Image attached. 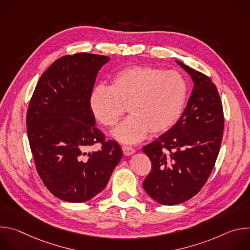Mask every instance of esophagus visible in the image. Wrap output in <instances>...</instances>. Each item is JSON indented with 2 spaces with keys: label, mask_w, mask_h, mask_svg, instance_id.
I'll return each instance as SVG.
<instances>
[{
  "label": "esophagus",
  "mask_w": 250,
  "mask_h": 250,
  "mask_svg": "<svg viewBox=\"0 0 250 250\" xmlns=\"http://www.w3.org/2000/svg\"><path fill=\"white\" fill-rule=\"evenodd\" d=\"M123 151H124V154L125 156H130V155H132L135 152L134 148H132L130 146H123Z\"/></svg>",
  "instance_id": "34e87169"
}]
</instances>
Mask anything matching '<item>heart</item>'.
I'll list each match as a JSON object with an SVG mask.
<instances>
[{"mask_svg": "<svg viewBox=\"0 0 250 250\" xmlns=\"http://www.w3.org/2000/svg\"><path fill=\"white\" fill-rule=\"evenodd\" d=\"M187 94V83L176 71L131 66L119 71L110 87L97 86L89 104L96 120L108 127L118 124L127 106L131 115L113 134L125 144H136L149 130L165 131L179 120Z\"/></svg>", "mask_w": 250, "mask_h": 250, "instance_id": "b5f03b06", "label": "heart"}]
</instances>
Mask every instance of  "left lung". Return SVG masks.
Wrapping results in <instances>:
<instances>
[{"label":"left lung","instance_id":"1","mask_svg":"<svg viewBox=\"0 0 250 250\" xmlns=\"http://www.w3.org/2000/svg\"><path fill=\"white\" fill-rule=\"evenodd\" d=\"M194 82L178 122L142 148L151 172L142 183L161 205L184 203L203 188L216 163L224 134V112L216 85L205 74L176 60Z\"/></svg>","mask_w":250,"mask_h":250}]
</instances>
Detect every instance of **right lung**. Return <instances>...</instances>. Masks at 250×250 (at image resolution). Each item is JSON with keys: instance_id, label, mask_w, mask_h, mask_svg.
<instances>
[{"instance_id": "add662e5", "label": "right lung", "mask_w": 250, "mask_h": 250, "mask_svg": "<svg viewBox=\"0 0 250 250\" xmlns=\"http://www.w3.org/2000/svg\"><path fill=\"white\" fill-rule=\"evenodd\" d=\"M110 57L76 53L60 57L39 80L28 104L26 130L35 167L60 200L87 202L104 189L123 157L117 141L95 126L90 96ZM101 144L97 152L88 147Z\"/></svg>"}]
</instances>
